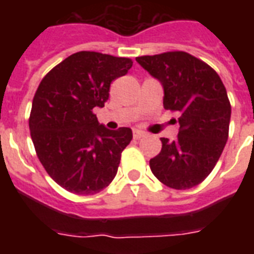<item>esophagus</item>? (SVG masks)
Instances as JSON below:
<instances>
[{
	"label": "esophagus",
	"mask_w": 254,
	"mask_h": 254,
	"mask_svg": "<svg viewBox=\"0 0 254 254\" xmlns=\"http://www.w3.org/2000/svg\"><path fill=\"white\" fill-rule=\"evenodd\" d=\"M145 135H146V133H145V131H142V130H137V129H135V130L133 131V137H134L135 139L142 138V137H145Z\"/></svg>",
	"instance_id": "esophagus-1"
}]
</instances>
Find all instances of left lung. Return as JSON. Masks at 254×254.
<instances>
[{"instance_id":"obj_1","label":"left lung","mask_w":254,"mask_h":254,"mask_svg":"<svg viewBox=\"0 0 254 254\" xmlns=\"http://www.w3.org/2000/svg\"><path fill=\"white\" fill-rule=\"evenodd\" d=\"M135 61L163 87V108L179 115L175 141L161 138L151 173L167 187L192 189L212 171L228 139L231 104L215 69L183 51Z\"/></svg>"}]
</instances>
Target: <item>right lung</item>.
<instances>
[{"label":"right lung","instance_id":"right-lung-1","mask_svg":"<svg viewBox=\"0 0 254 254\" xmlns=\"http://www.w3.org/2000/svg\"><path fill=\"white\" fill-rule=\"evenodd\" d=\"M133 62L95 51L72 54L38 87L29 127L41 163L58 185L72 193L100 192L115 179L130 127L109 130L93 113L103 108L115 79Z\"/></svg>","mask_w":254,"mask_h":254}]
</instances>
